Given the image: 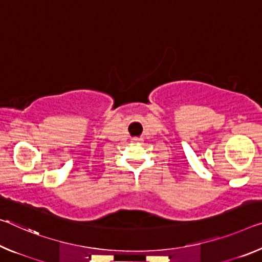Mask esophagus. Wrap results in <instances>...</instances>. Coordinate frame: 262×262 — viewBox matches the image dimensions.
Wrapping results in <instances>:
<instances>
[{"label":"esophagus","mask_w":262,"mask_h":262,"mask_svg":"<svg viewBox=\"0 0 262 262\" xmlns=\"http://www.w3.org/2000/svg\"><path fill=\"white\" fill-rule=\"evenodd\" d=\"M140 142H142V139H140V138H135L134 139V143H140Z\"/></svg>","instance_id":"34e87169"}]
</instances>
